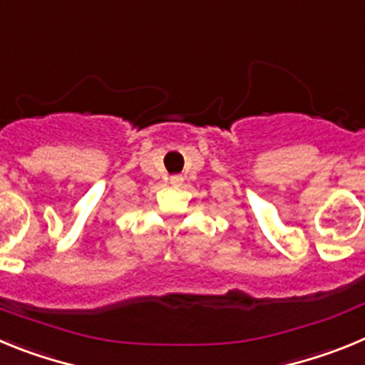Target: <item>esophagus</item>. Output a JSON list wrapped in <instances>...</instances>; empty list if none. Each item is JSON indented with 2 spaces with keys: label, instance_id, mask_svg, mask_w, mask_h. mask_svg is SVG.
I'll return each instance as SVG.
<instances>
[{
  "label": "esophagus",
  "instance_id": "obj_1",
  "mask_svg": "<svg viewBox=\"0 0 365 365\" xmlns=\"http://www.w3.org/2000/svg\"><path fill=\"white\" fill-rule=\"evenodd\" d=\"M182 180H185V179H182V177H180V175H172V177H170V182H172L173 186H180V185H182Z\"/></svg>",
  "mask_w": 365,
  "mask_h": 365
}]
</instances>
